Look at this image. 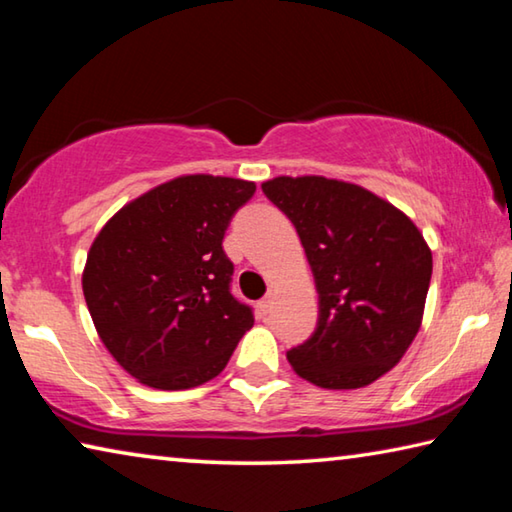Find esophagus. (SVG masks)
I'll return each mask as SVG.
<instances>
[{
	"label": "esophagus",
	"mask_w": 512,
	"mask_h": 512,
	"mask_svg": "<svg viewBox=\"0 0 512 512\" xmlns=\"http://www.w3.org/2000/svg\"><path fill=\"white\" fill-rule=\"evenodd\" d=\"M271 305H273L271 296H266V298L259 300V311H262V314H268V311H271Z\"/></svg>",
	"instance_id": "1"
}]
</instances>
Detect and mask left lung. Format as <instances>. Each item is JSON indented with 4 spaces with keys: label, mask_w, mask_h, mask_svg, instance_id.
I'll use <instances>...</instances> for the list:
<instances>
[{
    "label": "left lung",
    "mask_w": 512,
    "mask_h": 512,
    "mask_svg": "<svg viewBox=\"0 0 512 512\" xmlns=\"http://www.w3.org/2000/svg\"><path fill=\"white\" fill-rule=\"evenodd\" d=\"M305 248L318 291V323L287 352L320 388H361L391 370L422 323L431 250L409 216L368 189L323 176L262 185Z\"/></svg>",
    "instance_id": "obj_1"
}]
</instances>
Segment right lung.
<instances>
[{
	"label": "right lung",
	"mask_w": 512,
	"mask_h": 512,
	"mask_svg": "<svg viewBox=\"0 0 512 512\" xmlns=\"http://www.w3.org/2000/svg\"><path fill=\"white\" fill-rule=\"evenodd\" d=\"M253 194L248 180L183 176L121 207L94 239L85 302L103 345L142 384H205L253 327L223 250L232 216Z\"/></svg>",
	"instance_id": "add662e5"
}]
</instances>
